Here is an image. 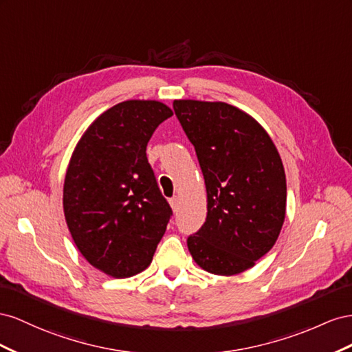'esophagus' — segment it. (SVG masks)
<instances>
[{
	"instance_id": "esophagus-1",
	"label": "esophagus",
	"mask_w": 352,
	"mask_h": 352,
	"mask_svg": "<svg viewBox=\"0 0 352 352\" xmlns=\"http://www.w3.org/2000/svg\"><path fill=\"white\" fill-rule=\"evenodd\" d=\"M169 204H170V208H173L174 212H177V210H178V205H179V197H178V196H174L173 199L169 200Z\"/></svg>"
}]
</instances>
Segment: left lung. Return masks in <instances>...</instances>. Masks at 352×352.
Segmentation results:
<instances>
[{
	"instance_id": "obj_1",
	"label": "left lung",
	"mask_w": 352,
	"mask_h": 352,
	"mask_svg": "<svg viewBox=\"0 0 352 352\" xmlns=\"http://www.w3.org/2000/svg\"><path fill=\"white\" fill-rule=\"evenodd\" d=\"M195 146L208 214L187 246L199 267L233 276L274 246L286 215V175L273 140L256 120L223 102L175 100Z\"/></svg>"
}]
</instances>
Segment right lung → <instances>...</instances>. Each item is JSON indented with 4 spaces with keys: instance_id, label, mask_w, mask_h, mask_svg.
Returning <instances> with one entry per match:
<instances>
[{
    "instance_id": "obj_1",
    "label": "right lung",
    "mask_w": 352,
    "mask_h": 352,
    "mask_svg": "<svg viewBox=\"0 0 352 352\" xmlns=\"http://www.w3.org/2000/svg\"><path fill=\"white\" fill-rule=\"evenodd\" d=\"M173 110L156 100L107 109L76 144L63 187L65 218L79 252L115 278L152 263L173 215L146 147Z\"/></svg>"
}]
</instances>
